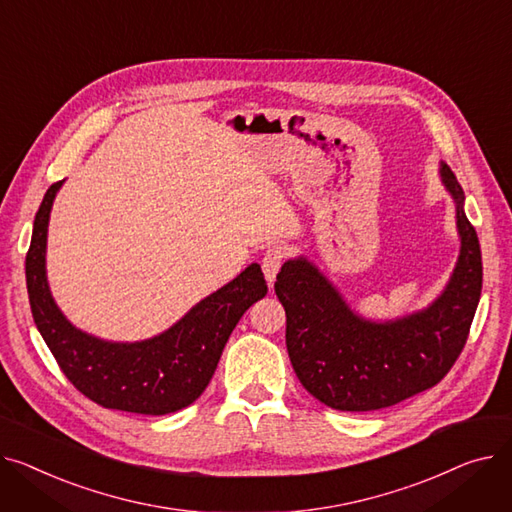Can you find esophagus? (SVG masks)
Masks as SVG:
<instances>
[{
	"label": "esophagus",
	"instance_id": "34e87169",
	"mask_svg": "<svg viewBox=\"0 0 512 512\" xmlns=\"http://www.w3.org/2000/svg\"><path fill=\"white\" fill-rule=\"evenodd\" d=\"M287 260V250L283 246H273L268 248L264 258H262V270H264V277L268 283H273L277 273L281 270L283 262Z\"/></svg>",
	"mask_w": 512,
	"mask_h": 512
}]
</instances>
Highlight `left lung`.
Masks as SVG:
<instances>
[{
  "mask_svg": "<svg viewBox=\"0 0 512 512\" xmlns=\"http://www.w3.org/2000/svg\"><path fill=\"white\" fill-rule=\"evenodd\" d=\"M457 200L461 256L450 283L419 314L374 324L357 318L304 258L289 260L275 293L287 314L291 366L312 397L339 411H374L436 386L461 355L482 295V250L463 210V190L442 165Z\"/></svg>",
  "mask_w": 512,
  "mask_h": 512,
  "instance_id": "1",
  "label": "left lung"
}]
</instances>
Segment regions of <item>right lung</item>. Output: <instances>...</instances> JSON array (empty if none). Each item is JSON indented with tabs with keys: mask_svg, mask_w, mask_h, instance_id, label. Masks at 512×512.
Listing matches in <instances>:
<instances>
[{
	"mask_svg": "<svg viewBox=\"0 0 512 512\" xmlns=\"http://www.w3.org/2000/svg\"><path fill=\"white\" fill-rule=\"evenodd\" d=\"M59 186L62 182H55L45 192L26 252L30 312L59 370L105 409L165 415L192 405L213 378L239 318L266 295L262 268L250 264L155 339L128 345L90 337L57 310L47 287V223Z\"/></svg>",
	"mask_w": 512,
	"mask_h": 512,
	"instance_id": "1",
	"label": "right lung"
}]
</instances>
